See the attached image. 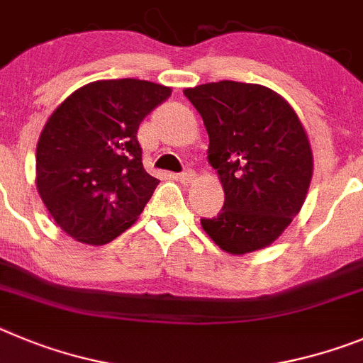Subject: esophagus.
I'll list each match as a JSON object with an SVG mask.
<instances>
[{
    "mask_svg": "<svg viewBox=\"0 0 363 363\" xmlns=\"http://www.w3.org/2000/svg\"><path fill=\"white\" fill-rule=\"evenodd\" d=\"M195 179H197V175H195L194 169H184L182 174H179V181H181L182 184H189V182H194Z\"/></svg>",
    "mask_w": 363,
    "mask_h": 363,
    "instance_id": "1",
    "label": "esophagus"
}]
</instances>
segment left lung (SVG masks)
<instances>
[{
    "label": "left lung",
    "mask_w": 363,
    "mask_h": 363,
    "mask_svg": "<svg viewBox=\"0 0 363 363\" xmlns=\"http://www.w3.org/2000/svg\"><path fill=\"white\" fill-rule=\"evenodd\" d=\"M204 121L208 161L224 188L220 213L201 218L220 250L244 255L273 244L300 211L313 153L298 116L262 84L218 81L186 88Z\"/></svg>",
    "instance_id": "1"
}]
</instances>
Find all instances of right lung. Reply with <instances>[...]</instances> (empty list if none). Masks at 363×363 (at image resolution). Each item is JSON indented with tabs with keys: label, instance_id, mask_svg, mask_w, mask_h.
Here are the masks:
<instances>
[{
	"label": "right lung",
	"instance_id": "add662e5",
	"mask_svg": "<svg viewBox=\"0 0 363 363\" xmlns=\"http://www.w3.org/2000/svg\"><path fill=\"white\" fill-rule=\"evenodd\" d=\"M169 96L172 88L150 81H94L48 117L35 148V186L77 242H112L143 213L159 179L143 166L137 130Z\"/></svg>",
	"mask_w": 363,
	"mask_h": 363
}]
</instances>
